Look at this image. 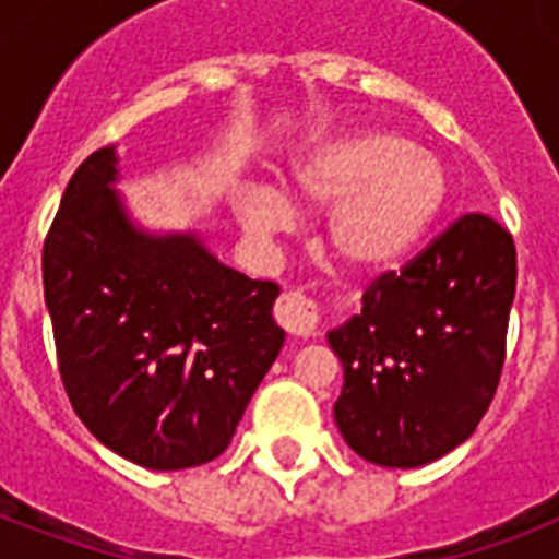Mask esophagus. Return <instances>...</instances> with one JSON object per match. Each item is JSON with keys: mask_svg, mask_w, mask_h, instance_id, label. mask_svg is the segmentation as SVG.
I'll list each match as a JSON object with an SVG mask.
<instances>
[{"mask_svg": "<svg viewBox=\"0 0 559 559\" xmlns=\"http://www.w3.org/2000/svg\"><path fill=\"white\" fill-rule=\"evenodd\" d=\"M275 319L289 336H296V340H307V336H313L316 324H319V310L305 293H296V289H289L284 296L278 298V305H275Z\"/></svg>", "mask_w": 559, "mask_h": 559, "instance_id": "esophagus-1", "label": "esophagus"}]
</instances>
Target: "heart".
<instances>
[{"label":"heart","instance_id":"obj_1","mask_svg":"<svg viewBox=\"0 0 559 559\" xmlns=\"http://www.w3.org/2000/svg\"><path fill=\"white\" fill-rule=\"evenodd\" d=\"M289 188L310 209H333L328 243L354 275H382L415 252L450 200L438 156L391 130H350L316 142L289 168ZM237 219L254 237L284 235L298 209L272 186L237 193Z\"/></svg>","mask_w":559,"mask_h":559}]
</instances>
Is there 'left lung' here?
<instances>
[{
	"label": "left lung",
	"mask_w": 559,
	"mask_h": 559,
	"mask_svg": "<svg viewBox=\"0 0 559 559\" xmlns=\"http://www.w3.org/2000/svg\"><path fill=\"white\" fill-rule=\"evenodd\" d=\"M513 293V237L485 214L373 281L362 313L328 331L345 371L333 417L350 450L412 469L467 441L499 385Z\"/></svg>",
	"instance_id": "1"
}]
</instances>
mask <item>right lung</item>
<instances>
[{
	"instance_id": "obj_1",
	"label": "right lung",
	"mask_w": 559,
	"mask_h": 559,
	"mask_svg": "<svg viewBox=\"0 0 559 559\" xmlns=\"http://www.w3.org/2000/svg\"><path fill=\"white\" fill-rule=\"evenodd\" d=\"M116 144L74 170L43 246L66 394L104 447L188 469L231 443L284 345L281 289L217 261L197 228L153 231L118 191Z\"/></svg>"
}]
</instances>
